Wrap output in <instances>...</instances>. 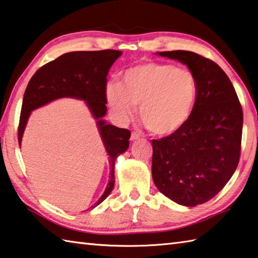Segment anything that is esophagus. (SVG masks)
Returning a JSON list of instances; mask_svg holds the SVG:
<instances>
[{
	"mask_svg": "<svg viewBox=\"0 0 258 258\" xmlns=\"http://www.w3.org/2000/svg\"><path fill=\"white\" fill-rule=\"evenodd\" d=\"M140 138H141V135L138 132H132V134H131V141H137Z\"/></svg>",
	"mask_w": 258,
	"mask_h": 258,
	"instance_id": "34e87169",
	"label": "esophagus"
}]
</instances>
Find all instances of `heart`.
<instances>
[{"instance_id": "b5f03b06", "label": "heart", "mask_w": 258, "mask_h": 258, "mask_svg": "<svg viewBox=\"0 0 258 258\" xmlns=\"http://www.w3.org/2000/svg\"><path fill=\"white\" fill-rule=\"evenodd\" d=\"M106 97L121 118L132 116L135 105H140L145 128L167 137L188 123L198 102L199 84L189 70L150 60L128 69L123 83H107Z\"/></svg>"}]
</instances>
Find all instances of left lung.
I'll return each instance as SVG.
<instances>
[{
	"instance_id": "1",
	"label": "left lung",
	"mask_w": 258,
	"mask_h": 258,
	"mask_svg": "<svg viewBox=\"0 0 258 258\" xmlns=\"http://www.w3.org/2000/svg\"><path fill=\"white\" fill-rule=\"evenodd\" d=\"M159 55L187 65L198 80L199 97L184 127L152 140V178L168 199L195 207L214 198L236 170L242 108L230 79L213 60L188 50Z\"/></svg>"
}]
</instances>
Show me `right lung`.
<instances>
[{
  "label": "right lung",
  "instance_id": "right-lung-1",
  "mask_svg": "<svg viewBox=\"0 0 258 258\" xmlns=\"http://www.w3.org/2000/svg\"><path fill=\"white\" fill-rule=\"evenodd\" d=\"M121 55L114 49L71 51L45 64L30 79L23 95L20 120L18 127L19 145L31 110L63 97L86 100L91 114L97 119L102 142L108 152L110 176L107 188L92 209L104 202L115 185L114 166L118 154L130 145L131 132L126 128L106 124L102 117L107 111V74L111 65Z\"/></svg>",
  "mask_w": 258,
  "mask_h": 258
}]
</instances>
